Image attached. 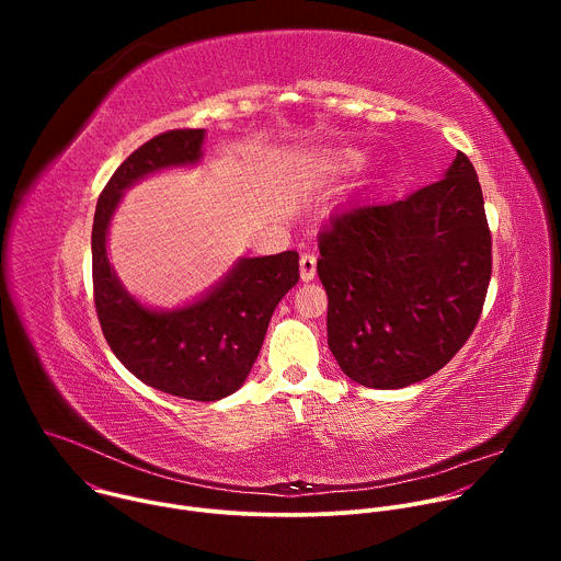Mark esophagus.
I'll list each match as a JSON object with an SVG mask.
<instances>
[{"instance_id":"esophagus-1","label":"esophagus","mask_w":561,"mask_h":561,"mask_svg":"<svg viewBox=\"0 0 561 561\" xmlns=\"http://www.w3.org/2000/svg\"><path fill=\"white\" fill-rule=\"evenodd\" d=\"M317 273V257L312 253H304L299 257V275L304 282H310Z\"/></svg>"}]
</instances>
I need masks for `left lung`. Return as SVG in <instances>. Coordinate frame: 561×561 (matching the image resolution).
<instances>
[{
  "mask_svg": "<svg viewBox=\"0 0 561 561\" xmlns=\"http://www.w3.org/2000/svg\"><path fill=\"white\" fill-rule=\"evenodd\" d=\"M329 346L368 388L444 368L472 335L493 273L484 195L459 150L446 178L404 199L337 210L317 237Z\"/></svg>",
  "mask_w": 561,
  "mask_h": 561,
  "instance_id": "obj_1",
  "label": "left lung"
}]
</instances>
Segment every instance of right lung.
I'll return each mask as SVG.
<instances>
[{"mask_svg": "<svg viewBox=\"0 0 561 561\" xmlns=\"http://www.w3.org/2000/svg\"><path fill=\"white\" fill-rule=\"evenodd\" d=\"M202 128H175L130 152L104 186L93 221V297L115 357L144 383L193 402H215L244 383L279 299L299 279V255L242 260L204 299L154 312L139 306L106 260V228L122 191L167 167L202 157Z\"/></svg>", "mask_w": 561, "mask_h": 561, "instance_id": "1", "label": "right lung"}]
</instances>
